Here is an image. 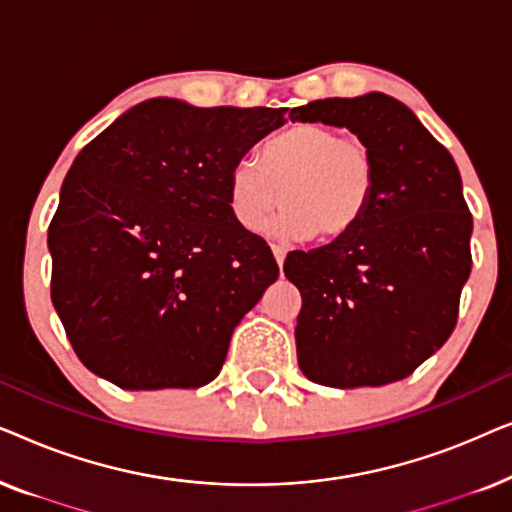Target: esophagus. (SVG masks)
I'll return each mask as SVG.
<instances>
[{"mask_svg": "<svg viewBox=\"0 0 512 512\" xmlns=\"http://www.w3.org/2000/svg\"><path fill=\"white\" fill-rule=\"evenodd\" d=\"M272 254H275V261H277L279 268H282L284 258H286V249L279 247V244H272Z\"/></svg>", "mask_w": 512, "mask_h": 512, "instance_id": "esophagus-1", "label": "esophagus"}]
</instances>
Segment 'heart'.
Masks as SVG:
<instances>
[{
	"label": "heart",
	"instance_id": "obj_1",
	"mask_svg": "<svg viewBox=\"0 0 512 512\" xmlns=\"http://www.w3.org/2000/svg\"><path fill=\"white\" fill-rule=\"evenodd\" d=\"M375 186L377 158L363 139L324 123H298L263 144L261 163L237 160L226 191L230 214L244 230H261L282 202L268 226L272 235L331 242L359 226Z\"/></svg>",
	"mask_w": 512,
	"mask_h": 512
}]
</instances>
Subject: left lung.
Here are the masks:
<instances>
[{
    "mask_svg": "<svg viewBox=\"0 0 512 512\" xmlns=\"http://www.w3.org/2000/svg\"><path fill=\"white\" fill-rule=\"evenodd\" d=\"M289 118L347 128L377 158L375 195L359 226L284 261L303 296L298 366L335 389L403 380L450 338L471 275L473 216L457 163L384 93L314 100Z\"/></svg>",
    "mask_w": 512,
    "mask_h": 512,
    "instance_id": "left-lung-1",
    "label": "left lung"
}]
</instances>
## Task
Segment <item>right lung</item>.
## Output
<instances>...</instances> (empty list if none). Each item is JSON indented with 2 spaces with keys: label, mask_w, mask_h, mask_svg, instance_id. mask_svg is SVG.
I'll return each instance as SVG.
<instances>
[{
  "label": "right lung",
  "mask_w": 512,
  "mask_h": 512,
  "mask_svg": "<svg viewBox=\"0 0 512 512\" xmlns=\"http://www.w3.org/2000/svg\"><path fill=\"white\" fill-rule=\"evenodd\" d=\"M286 109L139 102L83 146L48 226L51 300L90 373L130 391L198 389L279 277L228 207V170Z\"/></svg>",
  "instance_id": "add662e5"
}]
</instances>
